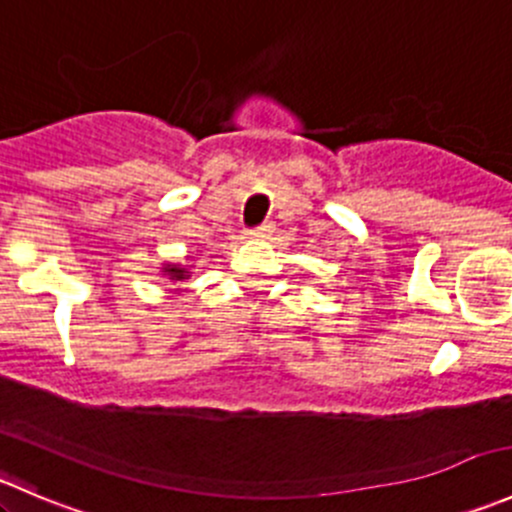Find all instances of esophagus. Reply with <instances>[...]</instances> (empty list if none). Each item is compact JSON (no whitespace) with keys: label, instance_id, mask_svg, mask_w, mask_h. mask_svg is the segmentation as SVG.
<instances>
[{"label":"esophagus","instance_id":"esophagus-1","mask_svg":"<svg viewBox=\"0 0 512 512\" xmlns=\"http://www.w3.org/2000/svg\"><path fill=\"white\" fill-rule=\"evenodd\" d=\"M272 232V223H262L257 227H252V230H247V235L250 237H267Z\"/></svg>","mask_w":512,"mask_h":512}]
</instances>
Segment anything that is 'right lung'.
<instances>
[{
  "mask_svg": "<svg viewBox=\"0 0 512 512\" xmlns=\"http://www.w3.org/2000/svg\"><path fill=\"white\" fill-rule=\"evenodd\" d=\"M165 272H168V275H170V280H188V272L180 270V267L168 265V267H165Z\"/></svg>",
  "mask_w": 512,
  "mask_h": 512,
  "instance_id": "add662e5",
  "label": "right lung"
}]
</instances>
